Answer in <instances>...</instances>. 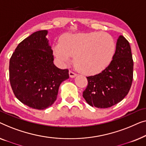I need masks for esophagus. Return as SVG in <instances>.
Here are the masks:
<instances>
[{"label": "esophagus", "mask_w": 146, "mask_h": 146, "mask_svg": "<svg viewBox=\"0 0 146 146\" xmlns=\"http://www.w3.org/2000/svg\"><path fill=\"white\" fill-rule=\"evenodd\" d=\"M69 77H71V78H74V77H75L76 76H77V74H76L75 73H74L73 71H69Z\"/></svg>", "instance_id": "1"}]
</instances>
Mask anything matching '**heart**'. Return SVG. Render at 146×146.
Returning a JSON list of instances; mask_svg holds the SVG:
<instances>
[{
    "instance_id": "1",
    "label": "heart",
    "mask_w": 146,
    "mask_h": 146,
    "mask_svg": "<svg viewBox=\"0 0 146 146\" xmlns=\"http://www.w3.org/2000/svg\"><path fill=\"white\" fill-rule=\"evenodd\" d=\"M115 51L113 38L100 32L67 34L53 48L54 54L61 61H69L74 57L77 70L87 75H96L108 67Z\"/></svg>"
}]
</instances>
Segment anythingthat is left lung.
I'll return each instance as SVG.
<instances>
[{
    "mask_svg": "<svg viewBox=\"0 0 146 146\" xmlns=\"http://www.w3.org/2000/svg\"><path fill=\"white\" fill-rule=\"evenodd\" d=\"M134 61L130 44L123 36L117 40L112 62L101 73L87 77L83 96L90 106L109 108L124 99L133 81Z\"/></svg>",
    "mask_w": 146,
    "mask_h": 146,
    "instance_id": "obj_1",
    "label": "left lung"
}]
</instances>
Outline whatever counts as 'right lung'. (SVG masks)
<instances>
[{
	"label": "right lung",
	"mask_w": 146,
	"mask_h": 146,
	"mask_svg": "<svg viewBox=\"0 0 146 146\" xmlns=\"http://www.w3.org/2000/svg\"><path fill=\"white\" fill-rule=\"evenodd\" d=\"M47 30L36 32L22 41L10 59L9 79L14 95L30 108L44 110L56 100L60 84L69 70L53 64Z\"/></svg>",
	"instance_id": "1"
}]
</instances>
